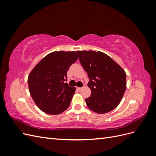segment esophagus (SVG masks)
<instances>
[{"label": "esophagus", "mask_w": 156, "mask_h": 156, "mask_svg": "<svg viewBox=\"0 0 156 156\" xmlns=\"http://www.w3.org/2000/svg\"><path fill=\"white\" fill-rule=\"evenodd\" d=\"M77 89L78 90H81L82 89L81 87H77Z\"/></svg>", "instance_id": "esophagus-1"}]
</instances>
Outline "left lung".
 <instances>
[{"label": "left lung", "instance_id": "obj_1", "mask_svg": "<svg viewBox=\"0 0 156 156\" xmlns=\"http://www.w3.org/2000/svg\"><path fill=\"white\" fill-rule=\"evenodd\" d=\"M79 59L89 78L91 96L85 99L90 109L99 114L110 112L120 103L126 89L125 71L102 52L78 51Z\"/></svg>", "mask_w": 156, "mask_h": 156}]
</instances>
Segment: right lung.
<instances>
[{
  "instance_id": "1",
  "label": "right lung",
  "mask_w": 156,
  "mask_h": 156,
  "mask_svg": "<svg viewBox=\"0 0 156 156\" xmlns=\"http://www.w3.org/2000/svg\"><path fill=\"white\" fill-rule=\"evenodd\" d=\"M77 58L75 51H55L45 56L32 70L28 77L29 92L40 110L56 115L68 108L75 88L65 81L68 69Z\"/></svg>"
}]
</instances>
